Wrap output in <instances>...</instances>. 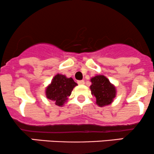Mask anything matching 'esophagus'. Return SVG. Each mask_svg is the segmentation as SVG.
<instances>
[{
	"label": "esophagus",
	"instance_id": "1",
	"mask_svg": "<svg viewBox=\"0 0 154 154\" xmlns=\"http://www.w3.org/2000/svg\"><path fill=\"white\" fill-rule=\"evenodd\" d=\"M77 83H78L79 85H84L85 81L84 80H78L77 81Z\"/></svg>",
	"mask_w": 154,
	"mask_h": 154
}]
</instances>
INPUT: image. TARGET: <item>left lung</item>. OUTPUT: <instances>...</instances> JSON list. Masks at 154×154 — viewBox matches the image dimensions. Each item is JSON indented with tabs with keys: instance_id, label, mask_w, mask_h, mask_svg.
Here are the masks:
<instances>
[{
	"instance_id": "left-lung-1",
	"label": "left lung",
	"mask_w": 154,
	"mask_h": 154,
	"mask_svg": "<svg viewBox=\"0 0 154 154\" xmlns=\"http://www.w3.org/2000/svg\"><path fill=\"white\" fill-rule=\"evenodd\" d=\"M91 93L96 98V103L104 106L111 103L115 98L116 89L103 75H98L91 79Z\"/></svg>"
}]
</instances>
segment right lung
I'll list each match as a JSON object with an SVG mask.
<instances>
[{
  "instance_id": "right-lung-1",
  "label": "right lung",
  "mask_w": 154,
  "mask_h": 154,
  "mask_svg": "<svg viewBox=\"0 0 154 154\" xmlns=\"http://www.w3.org/2000/svg\"><path fill=\"white\" fill-rule=\"evenodd\" d=\"M76 85L77 84L71 77L67 78L64 75H57L46 88V97L48 99L54 100L56 105L61 106L66 102Z\"/></svg>"
}]
</instances>
